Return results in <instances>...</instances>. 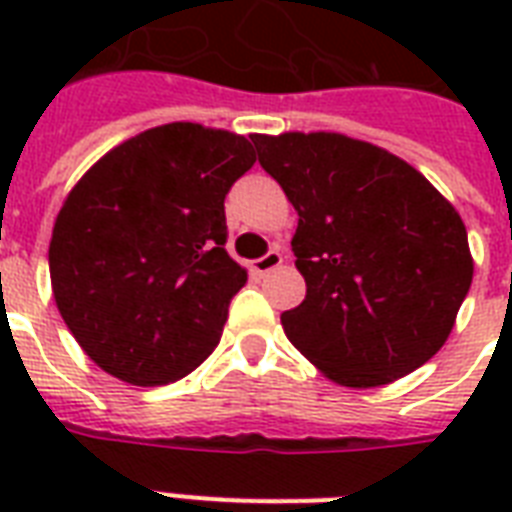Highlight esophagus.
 <instances>
[{
    "instance_id": "34e87169",
    "label": "esophagus",
    "mask_w": 512,
    "mask_h": 512,
    "mask_svg": "<svg viewBox=\"0 0 512 512\" xmlns=\"http://www.w3.org/2000/svg\"><path fill=\"white\" fill-rule=\"evenodd\" d=\"M281 263H284V257H281V249L273 247L271 252H265L263 257H257L255 263H252V268H255V273L265 276V273L276 271V268H279Z\"/></svg>"
}]
</instances>
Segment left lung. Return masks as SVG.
<instances>
[{"instance_id":"8db88e82","label":"left lung","mask_w":512,"mask_h":512,"mask_svg":"<svg viewBox=\"0 0 512 512\" xmlns=\"http://www.w3.org/2000/svg\"><path fill=\"white\" fill-rule=\"evenodd\" d=\"M252 143L300 217L305 300L281 313L289 342L345 388L388 385L436 356L473 281L457 209L364 140L284 132Z\"/></svg>"}]
</instances>
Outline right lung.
Returning <instances> with one entry per match:
<instances>
[{
  "instance_id": "obj_1",
  "label": "right lung",
  "mask_w": 512,
  "mask_h": 512,
  "mask_svg": "<svg viewBox=\"0 0 512 512\" xmlns=\"http://www.w3.org/2000/svg\"><path fill=\"white\" fill-rule=\"evenodd\" d=\"M252 164L241 135L162 124L108 151L68 193L52 228V295L103 372L167 385L217 348L247 284L225 252V193Z\"/></svg>"
}]
</instances>
